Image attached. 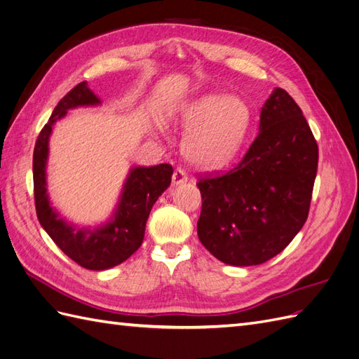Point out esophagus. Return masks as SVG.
<instances>
[{"mask_svg":"<svg viewBox=\"0 0 359 359\" xmlns=\"http://www.w3.org/2000/svg\"><path fill=\"white\" fill-rule=\"evenodd\" d=\"M186 181H187L186 170L181 169V168H177L175 172H173V175H172L173 186H178V184H182V182H186Z\"/></svg>","mask_w":359,"mask_h":359,"instance_id":"esophagus-1","label":"esophagus"}]
</instances>
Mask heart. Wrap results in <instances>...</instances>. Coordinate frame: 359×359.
<instances>
[{
  "mask_svg": "<svg viewBox=\"0 0 359 359\" xmlns=\"http://www.w3.org/2000/svg\"><path fill=\"white\" fill-rule=\"evenodd\" d=\"M181 124L190 130L184 151L199 166L219 168L231 161L252 127V111L245 102L224 94L202 95L181 114Z\"/></svg>",
  "mask_w": 359,
  "mask_h": 359,
  "instance_id": "b5f03b06",
  "label": "heart"
}]
</instances>
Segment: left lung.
Instances as JSON below:
<instances>
[{
  "label": "left lung",
  "instance_id": "obj_1",
  "mask_svg": "<svg viewBox=\"0 0 359 359\" xmlns=\"http://www.w3.org/2000/svg\"><path fill=\"white\" fill-rule=\"evenodd\" d=\"M259 135L243 160L206 173L198 236L222 262L264 264L301 231L310 210L319 149L295 100L276 88L260 112Z\"/></svg>",
  "mask_w": 359,
  "mask_h": 359
}]
</instances>
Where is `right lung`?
<instances>
[{"label":"right lung","mask_w":359,"mask_h":359,"mask_svg":"<svg viewBox=\"0 0 359 359\" xmlns=\"http://www.w3.org/2000/svg\"><path fill=\"white\" fill-rule=\"evenodd\" d=\"M100 100L85 81L72 88L53 109L49 123L41 128L32 156L34 201L37 219L64 253L76 264L93 271L116 266L132 256L144 241L151 208L170 186L173 169L168 163L151 168H133L123 187L111 222L97 229H76L52 210L46 190V161L52 126L69 109L99 104Z\"/></svg>","instance_id":"right-lung-1"}]
</instances>
